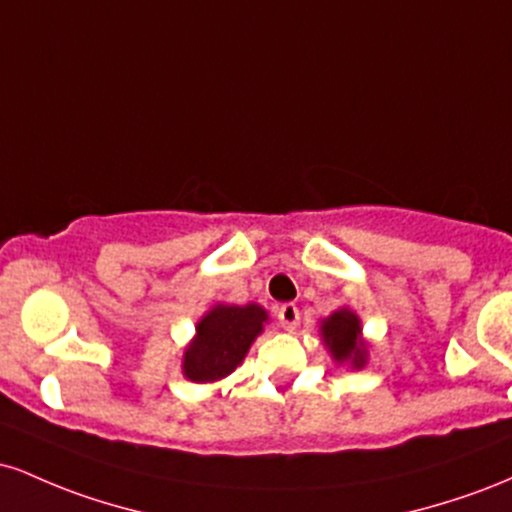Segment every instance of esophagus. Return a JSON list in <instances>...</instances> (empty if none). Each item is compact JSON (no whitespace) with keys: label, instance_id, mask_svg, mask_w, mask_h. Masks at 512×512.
<instances>
[{"label":"esophagus","instance_id":"1","mask_svg":"<svg viewBox=\"0 0 512 512\" xmlns=\"http://www.w3.org/2000/svg\"><path fill=\"white\" fill-rule=\"evenodd\" d=\"M276 317H279L281 327H284L286 332H293L298 327V322H301V310H298L293 303H284L279 308V313H276Z\"/></svg>","mask_w":512,"mask_h":512}]
</instances>
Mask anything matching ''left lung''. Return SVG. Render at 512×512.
Listing matches in <instances>:
<instances>
[{
  "instance_id": "1",
  "label": "left lung",
  "mask_w": 512,
  "mask_h": 512,
  "mask_svg": "<svg viewBox=\"0 0 512 512\" xmlns=\"http://www.w3.org/2000/svg\"><path fill=\"white\" fill-rule=\"evenodd\" d=\"M320 339L337 366L361 370L368 366V339L363 337V322L349 305H342L320 320Z\"/></svg>"
}]
</instances>
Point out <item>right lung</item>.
<instances>
[{"mask_svg":"<svg viewBox=\"0 0 512 512\" xmlns=\"http://www.w3.org/2000/svg\"><path fill=\"white\" fill-rule=\"evenodd\" d=\"M269 322L267 310L257 303H216L197 320L195 337L182 351V375L190 383H219L248 356L252 342Z\"/></svg>","mask_w":512,"mask_h":512,"instance_id":"obj_1","label":"right lung"}]
</instances>
